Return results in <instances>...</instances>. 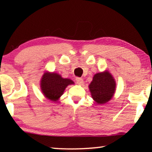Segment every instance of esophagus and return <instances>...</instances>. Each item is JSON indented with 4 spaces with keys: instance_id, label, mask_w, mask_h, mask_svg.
Returning a JSON list of instances; mask_svg holds the SVG:
<instances>
[{
    "instance_id": "esophagus-1",
    "label": "esophagus",
    "mask_w": 152,
    "mask_h": 152,
    "mask_svg": "<svg viewBox=\"0 0 152 152\" xmlns=\"http://www.w3.org/2000/svg\"><path fill=\"white\" fill-rule=\"evenodd\" d=\"M76 82H77V84L82 85V84H83V83H84V80H83V79L81 78V77H77L76 78Z\"/></svg>"
}]
</instances>
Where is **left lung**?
<instances>
[{
  "mask_svg": "<svg viewBox=\"0 0 152 152\" xmlns=\"http://www.w3.org/2000/svg\"><path fill=\"white\" fill-rule=\"evenodd\" d=\"M89 89L95 102L102 104L113 97L115 90V82L108 71L99 72L93 77Z\"/></svg>",
  "mask_w": 152,
  "mask_h": 152,
  "instance_id": "obj_1",
  "label": "left lung"
}]
</instances>
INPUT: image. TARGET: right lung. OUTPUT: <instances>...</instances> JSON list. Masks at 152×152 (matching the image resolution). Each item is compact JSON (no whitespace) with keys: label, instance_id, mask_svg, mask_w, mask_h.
Segmentation results:
<instances>
[{"label":"right lung","instance_id":"add662e5","mask_svg":"<svg viewBox=\"0 0 152 152\" xmlns=\"http://www.w3.org/2000/svg\"><path fill=\"white\" fill-rule=\"evenodd\" d=\"M74 84L70 79H64L57 73L45 72L41 79V91L50 100L56 102L61 96L66 86Z\"/></svg>","mask_w":152,"mask_h":152}]
</instances>
